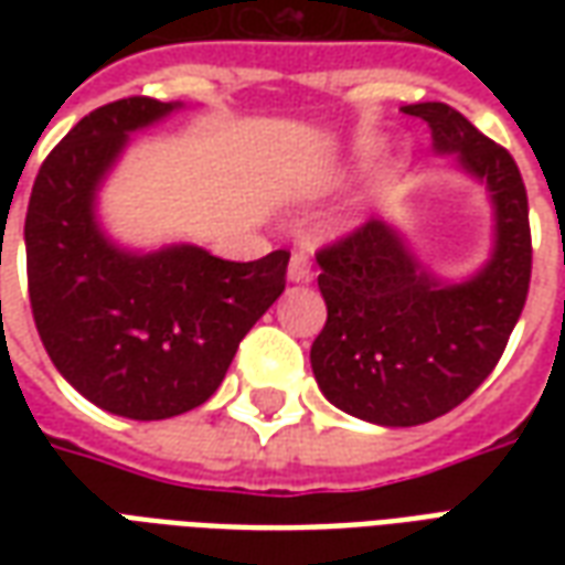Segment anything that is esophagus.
Instances as JSON below:
<instances>
[{
	"instance_id": "obj_1",
	"label": "esophagus",
	"mask_w": 565,
	"mask_h": 565,
	"mask_svg": "<svg viewBox=\"0 0 565 565\" xmlns=\"http://www.w3.org/2000/svg\"><path fill=\"white\" fill-rule=\"evenodd\" d=\"M287 278L290 281H308L311 278V259L302 254V250H294V257H290V266H287Z\"/></svg>"
}]
</instances>
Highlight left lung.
I'll list each match as a JSON object with an SVG mask.
<instances>
[{"label":"left lung","instance_id":"obj_1","mask_svg":"<svg viewBox=\"0 0 565 565\" xmlns=\"http://www.w3.org/2000/svg\"><path fill=\"white\" fill-rule=\"evenodd\" d=\"M433 129L438 153L490 190L497 245L469 281L448 284L417 263L387 221L318 250L327 323L311 344L323 396L381 426H417L448 415L493 372L521 318L530 271V205L509 150L445 103L405 105Z\"/></svg>","mask_w":565,"mask_h":565}]
</instances>
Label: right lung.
Masks as SVG:
<instances>
[{
	"label": "right lung",
	"instance_id": "obj_1",
	"mask_svg": "<svg viewBox=\"0 0 565 565\" xmlns=\"http://www.w3.org/2000/svg\"><path fill=\"white\" fill-rule=\"evenodd\" d=\"M181 103L117 99L78 120L32 184L26 278L35 330L60 375L132 420L184 415L221 387L238 342L287 284V250L254 263L196 245L117 247L96 223V190L129 132Z\"/></svg>",
	"mask_w": 565,
	"mask_h": 565
}]
</instances>
